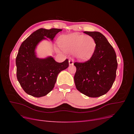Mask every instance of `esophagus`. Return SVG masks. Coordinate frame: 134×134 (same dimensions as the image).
<instances>
[{"label": "esophagus", "instance_id": "34e87169", "mask_svg": "<svg viewBox=\"0 0 134 134\" xmlns=\"http://www.w3.org/2000/svg\"><path fill=\"white\" fill-rule=\"evenodd\" d=\"M69 65H73L74 64V60L73 59H69Z\"/></svg>", "mask_w": 134, "mask_h": 134}]
</instances>
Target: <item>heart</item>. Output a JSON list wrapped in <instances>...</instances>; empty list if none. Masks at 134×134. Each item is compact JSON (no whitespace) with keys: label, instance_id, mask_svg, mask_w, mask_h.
Wrapping results in <instances>:
<instances>
[{"label":"heart","instance_id":"b5f03b06","mask_svg":"<svg viewBox=\"0 0 134 134\" xmlns=\"http://www.w3.org/2000/svg\"><path fill=\"white\" fill-rule=\"evenodd\" d=\"M59 44L65 51H74L75 57L79 61L90 59L94 54L96 48V41L92 36L77 34L60 36Z\"/></svg>","mask_w":134,"mask_h":134}]
</instances>
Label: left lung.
<instances>
[{"label": "left lung", "instance_id": "8db88e82", "mask_svg": "<svg viewBox=\"0 0 134 134\" xmlns=\"http://www.w3.org/2000/svg\"><path fill=\"white\" fill-rule=\"evenodd\" d=\"M96 42L91 59L84 63H74L76 68L74 79L77 90L90 97L107 93L115 82L117 68L116 52L105 36L99 32L85 31Z\"/></svg>", "mask_w": 134, "mask_h": 134}]
</instances>
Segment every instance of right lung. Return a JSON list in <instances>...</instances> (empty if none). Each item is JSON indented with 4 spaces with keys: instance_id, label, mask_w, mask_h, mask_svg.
<instances>
[{
    "instance_id": "add662e5",
    "label": "right lung",
    "mask_w": 134,
    "mask_h": 134,
    "mask_svg": "<svg viewBox=\"0 0 134 134\" xmlns=\"http://www.w3.org/2000/svg\"><path fill=\"white\" fill-rule=\"evenodd\" d=\"M62 29L40 28L33 32L20 46L15 60L17 78L25 92L35 97L46 96L55 86L60 71L69 66L68 59L58 63L49 56L40 59L35 49L38 43L46 38L53 40Z\"/></svg>"
}]
</instances>
